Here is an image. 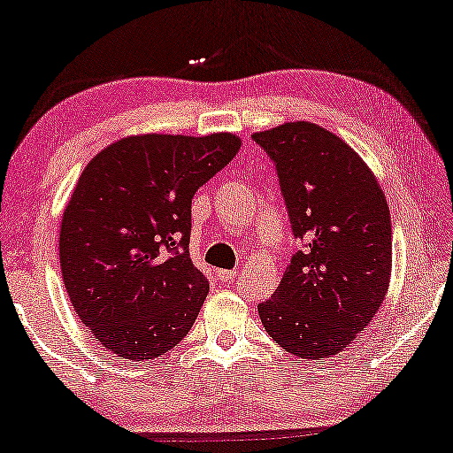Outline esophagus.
Segmentation results:
<instances>
[{"mask_svg": "<svg viewBox=\"0 0 453 453\" xmlns=\"http://www.w3.org/2000/svg\"><path fill=\"white\" fill-rule=\"evenodd\" d=\"M235 277H238V273L235 271H218V279L221 283H234L235 281Z\"/></svg>", "mask_w": 453, "mask_h": 453, "instance_id": "1", "label": "esophagus"}]
</instances>
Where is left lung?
<instances>
[{
    "label": "left lung",
    "mask_w": 453,
    "mask_h": 453,
    "mask_svg": "<svg viewBox=\"0 0 453 453\" xmlns=\"http://www.w3.org/2000/svg\"><path fill=\"white\" fill-rule=\"evenodd\" d=\"M275 162L291 229L303 250L260 322L305 361L347 349L378 314L392 275V221L384 190L351 145L324 127L293 120L252 135Z\"/></svg>",
    "instance_id": "obj_1"
}]
</instances>
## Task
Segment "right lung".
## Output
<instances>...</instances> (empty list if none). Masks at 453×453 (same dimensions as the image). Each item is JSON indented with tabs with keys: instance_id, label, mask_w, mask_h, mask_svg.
I'll list each match as a JSON object with an SVG mask.
<instances>
[{
	"instance_id": "obj_1",
	"label": "right lung",
	"mask_w": 453,
	"mask_h": 453,
	"mask_svg": "<svg viewBox=\"0 0 453 453\" xmlns=\"http://www.w3.org/2000/svg\"><path fill=\"white\" fill-rule=\"evenodd\" d=\"M240 145L234 133H145L111 143L80 174L61 218V275L108 351L148 361L188 334L209 293L188 254L190 205Z\"/></svg>"
}]
</instances>
